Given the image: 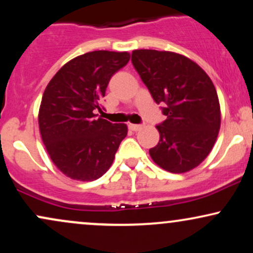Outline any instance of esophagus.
<instances>
[{"label": "esophagus", "mask_w": 253, "mask_h": 253, "mask_svg": "<svg viewBox=\"0 0 253 253\" xmlns=\"http://www.w3.org/2000/svg\"><path fill=\"white\" fill-rule=\"evenodd\" d=\"M128 127L132 130H134V132H136V130H139V129H141L143 128V125H136V124H129L128 125Z\"/></svg>", "instance_id": "1"}]
</instances>
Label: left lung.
I'll list each match as a JSON object with an SVG mask.
<instances>
[{
	"instance_id": "left-lung-1",
	"label": "left lung",
	"mask_w": 253,
	"mask_h": 253,
	"mask_svg": "<svg viewBox=\"0 0 253 253\" xmlns=\"http://www.w3.org/2000/svg\"><path fill=\"white\" fill-rule=\"evenodd\" d=\"M132 64L156 103H165L167 120L156 126L159 141L153 162L173 173L187 172L210 155L221 113L213 82L189 58L169 51L135 50Z\"/></svg>"
}]
</instances>
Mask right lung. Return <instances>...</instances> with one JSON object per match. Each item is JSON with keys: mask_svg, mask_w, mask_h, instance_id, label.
<instances>
[{"mask_svg": "<svg viewBox=\"0 0 253 253\" xmlns=\"http://www.w3.org/2000/svg\"><path fill=\"white\" fill-rule=\"evenodd\" d=\"M129 57L128 52H88L62 66L46 86L38 118L40 134L65 176L94 181L113 164L127 126L97 118L95 112H101L109 80Z\"/></svg>", "mask_w": 253, "mask_h": 253, "instance_id": "right-lung-1", "label": "right lung"}]
</instances>
